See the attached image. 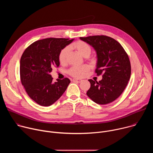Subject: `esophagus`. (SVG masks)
I'll return each mask as SVG.
<instances>
[{"mask_svg":"<svg viewBox=\"0 0 153 153\" xmlns=\"http://www.w3.org/2000/svg\"><path fill=\"white\" fill-rule=\"evenodd\" d=\"M73 82H76V83H80L82 82V80L80 79H73Z\"/></svg>","mask_w":153,"mask_h":153,"instance_id":"obj_1","label":"esophagus"}]
</instances>
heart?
Returning a JSON list of instances; mask_svg holds the SVG:
<instances>
[{
  "label": "heart",
  "mask_w": 153,
  "mask_h": 153,
  "mask_svg": "<svg viewBox=\"0 0 153 153\" xmlns=\"http://www.w3.org/2000/svg\"><path fill=\"white\" fill-rule=\"evenodd\" d=\"M73 47L84 57H88L91 53V47L86 42L79 40L73 43ZM70 47H66L63 48L59 54V60L60 63L63 64L67 62V58L70 52ZM90 68L88 65H83L80 67H73L68 70V74L71 76L76 78L82 77L89 70Z\"/></svg>",
  "instance_id": "obj_1"
}]
</instances>
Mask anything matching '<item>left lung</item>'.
<instances>
[{"mask_svg": "<svg viewBox=\"0 0 153 153\" xmlns=\"http://www.w3.org/2000/svg\"><path fill=\"white\" fill-rule=\"evenodd\" d=\"M91 45L97 54L96 73L102 74L99 82L89 79L90 88L86 93L93 102L100 105L111 103L123 93L131 76L128 54L115 39L106 36L80 37Z\"/></svg>", "mask_w": 153, "mask_h": 153, "instance_id": "obj_1", "label": "left lung"}]
</instances>
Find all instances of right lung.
<instances>
[{
    "label": "right lung",
    "instance_id": "obj_1",
    "mask_svg": "<svg viewBox=\"0 0 153 153\" xmlns=\"http://www.w3.org/2000/svg\"><path fill=\"white\" fill-rule=\"evenodd\" d=\"M73 40L63 38L39 40L22 54L20 61L21 82L30 97L37 104L50 106L67 90L70 80L57 79L53 82L50 73L54 67H59L60 51Z\"/></svg>",
    "mask_w": 153,
    "mask_h": 153
}]
</instances>
